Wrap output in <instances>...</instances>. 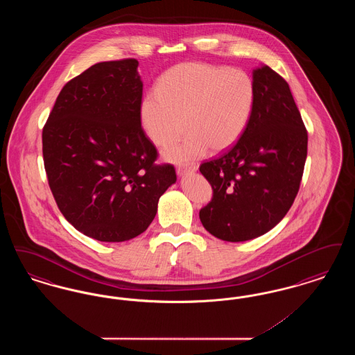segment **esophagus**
I'll list each match as a JSON object with an SVG mask.
<instances>
[{
    "instance_id": "esophagus-1",
    "label": "esophagus",
    "mask_w": 355,
    "mask_h": 355,
    "mask_svg": "<svg viewBox=\"0 0 355 355\" xmlns=\"http://www.w3.org/2000/svg\"><path fill=\"white\" fill-rule=\"evenodd\" d=\"M193 171H197V166L196 165H182V166H178L177 168V174L180 175V177H182V175H185L187 173H193Z\"/></svg>"
}]
</instances>
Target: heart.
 Instances as JSON below:
<instances>
[{"instance_id":"heart-1","label":"heart","mask_w":355,"mask_h":355,"mask_svg":"<svg viewBox=\"0 0 355 355\" xmlns=\"http://www.w3.org/2000/svg\"><path fill=\"white\" fill-rule=\"evenodd\" d=\"M155 92L139 106L141 126L154 145L166 146L186 130L190 135L164 152L171 162L200 158L210 148L225 152L246 130L255 102L253 80L242 70L186 62L165 71Z\"/></svg>"}]
</instances>
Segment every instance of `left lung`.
Listing matches in <instances>:
<instances>
[{"instance_id": "obj_1", "label": "left lung", "mask_w": 355, "mask_h": 355, "mask_svg": "<svg viewBox=\"0 0 355 355\" xmlns=\"http://www.w3.org/2000/svg\"><path fill=\"white\" fill-rule=\"evenodd\" d=\"M255 102L236 145L200 171L213 198L200 211L203 227L222 241L263 236L295 200L307 155V132L286 81L268 65L253 70Z\"/></svg>"}]
</instances>
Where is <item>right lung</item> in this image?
I'll use <instances>...</instances> for the list:
<instances>
[{"instance_id":"add662e5","label":"right lung","mask_w":355,"mask_h":355,"mask_svg":"<svg viewBox=\"0 0 355 355\" xmlns=\"http://www.w3.org/2000/svg\"><path fill=\"white\" fill-rule=\"evenodd\" d=\"M137 60L100 62L69 81L42 130V154L54 200L85 236L123 242L152 223L159 197L175 184L139 119Z\"/></svg>"}]
</instances>
